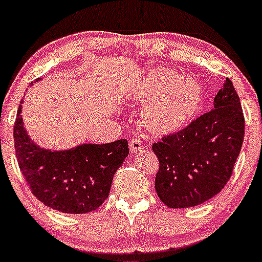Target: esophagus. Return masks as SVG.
<instances>
[{"label": "esophagus", "instance_id": "esophagus-1", "mask_svg": "<svg viewBox=\"0 0 262 262\" xmlns=\"http://www.w3.org/2000/svg\"><path fill=\"white\" fill-rule=\"evenodd\" d=\"M143 142L139 139H134L130 141V150L132 154H140L142 151Z\"/></svg>", "mask_w": 262, "mask_h": 262}]
</instances>
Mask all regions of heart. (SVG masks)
Listing matches in <instances>:
<instances>
[{
    "instance_id": "heart-1",
    "label": "heart",
    "mask_w": 262,
    "mask_h": 262,
    "mask_svg": "<svg viewBox=\"0 0 262 262\" xmlns=\"http://www.w3.org/2000/svg\"><path fill=\"white\" fill-rule=\"evenodd\" d=\"M132 95L146 101L145 121L157 132H172L186 126L201 102V90L195 80L165 69L145 74Z\"/></svg>"
}]
</instances>
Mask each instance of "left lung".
Masks as SVG:
<instances>
[{"mask_svg":"<svg viewBox=\"0 0 262 262\" xmlns=\"http://www.w3.org/2000/svg\"><path fill=\"white\" fill-rule=\"evenodd\" d=\"M244 130L240 98L226 78L211 111L152 145L160 161L155 180L160 200L171 209H185L217 195L240 155Z\"/></svg>","mask_w":262,"mask_h":262,"instance_id":"left-lung-1","label":"left lung"}]
</instances>
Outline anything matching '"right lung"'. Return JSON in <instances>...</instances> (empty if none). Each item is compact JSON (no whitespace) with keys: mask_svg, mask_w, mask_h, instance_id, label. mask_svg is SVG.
<instances>
[{"mask_svg":"<svg viewBox=\"0 0 262 262\" xmlns=\"http://www.w3.org/2000/svg\"><path fill=\"white\" fill-rule=\"evenodd\" d=\"M21 112L19 105L13 127L16 157L33 195L63 213L98 209L107 199L114 175L128 156L127 140L82 143L69 150L43 148L30 137Z\"/></svg>","mask_w":262,"mask_h":262,"instance_id":"obj_1","label":"right lung"}]
</instances>
